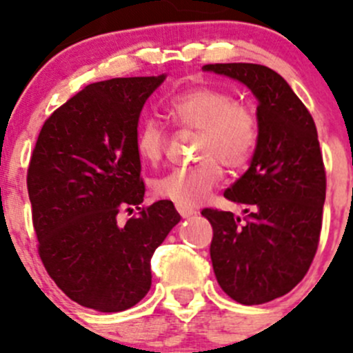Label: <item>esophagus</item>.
I'll use <instances>...</instances> for the list:
<instances>
[{
	"instance_id": "esophagus-1",
	"label": "esophagus",
	"mask_w": 353,
	"mask_h": 353,
	"mask_svg": "<svg viewBox=\"0 0 353 353\" xmlns=\"http://www.w3.org/2000/svg\"><path fill=\"white\" fill-rule=\"evenodd\" d=\"M177 212H179V215L183 216V219H188V216L191 215H196V210L191 208V206H181V205H176Z\"/></svg>"
}]
</instances>
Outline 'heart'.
<instances>
[{
	"label": "heart",
	"mask_w": 353,
	"mask_h": 353,
	"mask_svg": "<svg viewBox=\"0 0 353 353\" xmlns=\"http://www.w3.org/2000/svg\"><path fill=\"white\" fill-rule=\"evenodd\" d=\"M167 116L181 128L198 131V163L177 167L154 181L159 198L181 206L201 203L222 179V163L241 170L251 162L259 143L256 110L229 90L210 85L191 87L165 104ZM134 147L141 162L157 165L167 148V133L155 119L138 126Z\"/></svg>",
	"instance_id": "heart-1"
}]
</instances>
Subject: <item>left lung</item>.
Here are the masks:
<instances>
[{"label":"left lung","instance_id":"1","mask_svg":"<svg viewBox=\"0 0 353 353\" xmlns=\"http://www.w3.org/2000/svg\"><path fill=\"white\" fill-rule=\"evenodd\" d=\"M203 70L243 81L258 99V148L251 167L223 193L248 205L245 222L216 208L201 215L213 229L210 256L219 285L241 304H265L297 285L318 251L326 196L318 130L272 68L215 63Z\"/></svg>","mask_w":353,"mask_h":353}]
</instances>
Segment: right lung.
I'll use <instances>...</instances> for the list:
<instances>
[{
  "label": "right lung",
  "instance_id": "add662e5",
  "mask_svg": "<svg viewBox=\"0 0 353 353\" xmlns=\"http://www.w3.org/2000/svg\"><path fill=\"white\" fill-rule=\"evenodd\" d=\"M160 77L87 85L46 119L27 170L37 251L46 272L80 305L133 307L152 287L150 259L181 220L172 201L145 196L134 147L143 104ZM141 212L126 224L117 213Z\"/></svg>",
  "mask_w": 353,
  "mask_h": 353
}]
</instances>
